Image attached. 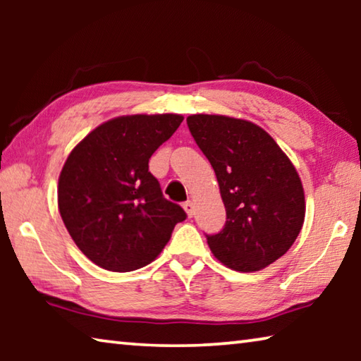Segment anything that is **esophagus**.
<instances>
[{
	"label": "esophagus",
	"mask_w": 361,
	"mask_h": 361,
	"mask_svg": "<svg viewBox=\"0 0 361 361\" xmlns=\"http://www.w3.org/2000/svg\"><path fill=\"white\" fill-rule=\"evenodd\" d=\"M183 209H185V212L188 213V216L194 215V204L191 202V200H188V202L183 204Z\"/></svg>",
	"instance_id": "esophagus-1"
}]
</instances>
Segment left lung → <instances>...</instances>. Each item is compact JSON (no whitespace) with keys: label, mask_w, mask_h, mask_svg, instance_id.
Here are the masks:
<instances>
[{"label":"left lung","mask_w":361,"mask_h":361,"mask_svg":"<svg viewBox=\"0 0 361 361\" xmlns=\"http://www.w3.org/2000/svg\"><path fill=\"white\" fill-rule=\"evenodd\" d=\"M195 143L215 170L226 224L207 235L212 253L239 272L261 271L288 252L305 202L299 175L269 133L245 119L188 116Z\"/></svg>","instance_id":"left-lung-1"}]
</instances>
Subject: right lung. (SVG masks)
<instances>
[{
	"label": "right lung",
	"mask_w": 361,
	"mask_h": 361,
	"mask_svg": "<svg viewBox=\"0 0 361 361\" xmlns=\"http://www.w3.org/2000/svg\"><path fill=\"white\" fill-rule=\"evenodd\" d=\"M180 114H132L103 122L70 152L59 176V212L78 248L106 271L130 272L157 258L180 205L162 195L149 157Z\"/></svg>",
	"instance_id": "right-lung-1"
}]
</instances>
